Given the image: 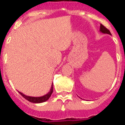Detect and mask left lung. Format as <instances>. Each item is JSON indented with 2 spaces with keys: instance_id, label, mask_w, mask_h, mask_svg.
Instances as JSON below:
<instances>
[{
  "instance_id": "1",
  "label": "left lung",
  "mask_w": 125,
  "mask_h": 125,
  "mask_svg": "<svg viewBox=\"0 0 125 125\" xmlns=\"http://www.w3.org/2000/svg\"><path fill=\"white\" fill-rule=\"evenodd\" d=\"M100 31H101L102 33H106V34H109V35H111L110 31L106 27H105L104 26L102 25V24L100 25Z\"/></svg>"
}]
</instances>
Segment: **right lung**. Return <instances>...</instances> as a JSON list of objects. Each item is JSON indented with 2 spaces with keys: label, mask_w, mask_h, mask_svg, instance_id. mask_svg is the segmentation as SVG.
Masks as SVG:
<instances>
[{
  "label": "right lung",
  "mask_w": 125,
  "mask_h": 125,
  "mask_svg": "<svg viewBox=\"0 0 125 125\" xmlns=\"http://www.w3.org/2000/svg\"><path fill=\"white\" fill-rule=\"evenodd\" d=\"M52 92H53V84L52 85V88H51V90L49 91V93H47V94H45V96H43L41 97H31V96H25V94H23V93L19 92L20 94H21V96L25 98L26 100H27L28 101L31 102H33V103H41V102H45L46 100L49 99V97L51 96Z\"/></svg>",
  "instance_id": "1"
}]
</instances>
